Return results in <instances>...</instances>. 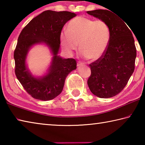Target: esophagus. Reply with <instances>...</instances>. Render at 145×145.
I'll use <instances>...</instances> for the list:
<instances>
[{
	"instance_id": "34e87169",
	"label": "esophagus",
	"mask_w": 145,
	"mask_h": 145,
	"mask_svg": "<svg viewBox=\"0 0 145 145\" xmlns=\"http://www.w3.org/2000/svg\"><path fill=\"white\" fill-rule=\"evenodd\" d=\"M82 66H83V64H82V63H80V62H78V63H77V67H82Z\"/></svg>"
}]
</instances>
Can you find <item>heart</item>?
Segmentation results:
<instances>
[{
  "instance_id": "1",
  "label": "heart",
  "mask_w": 145,
  "mask_h": 145,
  "mask_svg": "<svg viewBox=\"0 0 145 145\" xmlns=\"http://www.w3.org/2000/svg\"><path fill=\"white\" fill-rule=\"evenodd\" d=\"M61 45L68 54L77 50L79 43L82 57L92 61L102 57L107 50L111 40V29L103 20H94L84 16L72 19L67 30L59 34Z\"/></svg>"
}]
</instances>
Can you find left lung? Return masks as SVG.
<instances>
[{
    "instance_id": "left-lung-1",
    "label": "left lung",
    "mask_w": 145,
    "mask_h": 145,
    "mask_svg": "<svg viewBox=\"0 0 145 145\" xmlns=\"http://www.w3.org/2000/svg\"><path fill=\"white\" fill-rule=\"evenodd\" d=\"M87 13L106 22L111 29L107 50L102 57L89 65L91 73L88 85L95 96L111 98L123 89L134 71L136 57L134 39L132 30L117 14L104 9Z\"/></svg>"
}]
</instances>
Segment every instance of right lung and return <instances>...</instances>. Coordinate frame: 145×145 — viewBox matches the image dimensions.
<instances>
[{
  "instance_id": "1",
  "label": "right lung",
  "mask_w": 145,
  "mask_h": 145,
  "mask_svg": "<svg viewBox=\"0 0 145 145\" xmlns=\"http://www.w3.org/2000/svg\"><path fill=\"white\" fill-rule=\"evenodd\" d=\"M76 16L69 11H43L31 20L20 34L14 52L15 74L24 89L34 99L52 100L62 92L67 75L77 68L74 59L58 56L59 34L65 24ZM45 44L53 55L48 73L35 77L26 67V59L32 46Z\"/></svg>"
}]
</instances>
